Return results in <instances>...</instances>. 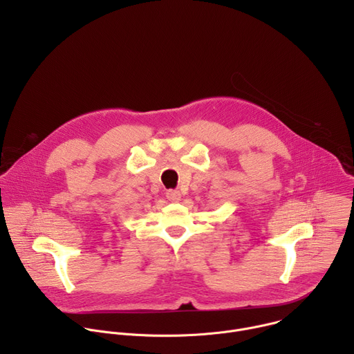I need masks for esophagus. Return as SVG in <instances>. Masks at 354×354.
I'll return each instance as SVG.
<instances>
[{"instance_id": "esophagus-1", "label": "esophagus", "mask_w": 354, "mask_h": 354, "mask_svg": "<svg viewBox=\"0 0 354 354\" xmlns=\"http://www.w3.org/2000/svg\"><path fill=\"white\" fill-rule=\"evenodd\" d=\"M167 198L171 201H179L180 200V193L176 189H169L167 190Z\"/></svg>"}]
</instances>
